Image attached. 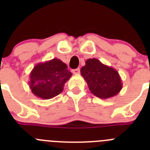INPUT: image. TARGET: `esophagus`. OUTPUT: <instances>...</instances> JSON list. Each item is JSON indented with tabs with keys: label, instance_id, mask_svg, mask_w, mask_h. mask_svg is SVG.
Wrapping results in <instances>:
<instances>
[{
	"label": "esophagus",
	"instance_id": "esophagus-1",
	"mask_svg": "<svg viewBox=\"0 0 150 150\" xmlns=\"http://www.w3.org/2000/svg\"><path fill=\"white\" fill-rule=\"evenodd\" d=\"M72 72L74 73V74H79V72H80V69L79 68H76V69H74V70H73Z\"/></svg>",
	"mask_w": 150,
	"mask_h": 150
}]
</instances>
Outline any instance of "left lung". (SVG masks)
I'll return each instance as SVG.
<instances>
[{
    "label": "left lung",
    "mask_w": 150,
    "mask_h": 150,
    "mask_svg": "<svg viewBox=\"0 0 150 150\" xmlns=\"http://www.w3.org/2000/svg\"><path fill=\"white\" fill-rule=\"evenodd\" d=\"M91 93L101 99L114 97L122 88L119 72L97 59H88L80 70Z\"/></svg>",
    "instance_id": "left-lung-1"
}]
</instances>
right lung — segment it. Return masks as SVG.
<instances>
[{
	"instance_id": "right-lung-1",
	"label": "right lung",
	"mask_w": 150,
	"mask_h": 150,
	"mask_svg": "<svg viewBox=\"0 0 150 150\" xmlns=\"http://www.w3.org/2000/svg\"><path fill=\"white\" fill-rule=\"evenodd\" d=\"M71 76L67 64L55 58L34 66L30 74L29 87L35 96L51 99L63 91L64 86Z\"/></svg>"
}]
</instances>
